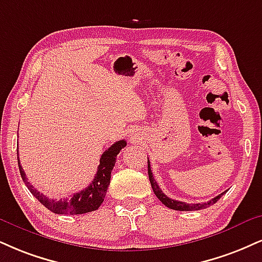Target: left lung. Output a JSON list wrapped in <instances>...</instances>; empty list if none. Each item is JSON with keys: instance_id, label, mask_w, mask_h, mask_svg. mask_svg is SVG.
<instances>
[{"instance_id": "left-lung-1", "label": "left lung", "mask_w": 262, "mask_h": 262, "mask_svg": "<svg viewBox=\"0 0 262 262\" xmlns=\"http://www.w3.org/2000/svg\"><path fill=\"white\" fill-rule=\"evenodd\" d=\"M147 173H149V179H150V183H151V187H152V190H154V193H155V195L157 196V199L161 201V203L165 205V206L169 207V209H172V210H177V211H195V210L206 209V207H209V206H211V205H213L215 203H217L220 198H221V195H223V194L226 193V191H225V193L217 195L216 198H213V199H211L210 201H207V203H201V204L200 203H198V204L183 203V201H178V200L171 199V198L167 196V195L161 190V188L159 187V184H157V182L155 181V178H154L152 172H151L149 159H147Z\"/></svg>"}]
</instances>
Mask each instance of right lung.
I'll list each match as a JSON object with an SVG mask.
<instances>
[{"label": "right lung", "instance_id": "1", "mask_svg": "<svg viewBox=\"0 0 262 262\" xmlns=\"http://www.w3.org/2000/svg\"><path fill=\"white\" fill-rule=\"evenodd\" d=\"M125 145H127V141L125 140L116 141L115 144L111 145V146L101 155L100 165L97 167V173L95 178H94V181L90 183V185H88L86 188L83 189V190L72 195L69 199L66 198V199H61L58 201L49 199L45 195L41 194L40 191H37L36 189L28 182V178L25 177L23 167H21L19 162V156H18L17 154L18 167H19L21 179H23V182L27 184L30 193L33 194L34 196L46 207V209L52 211L53 213H58V215H81V213L91 212V211L97 210L100 207V205L103 203L107 188H108L110 182H111V172L113 167H115L116 157H117L119 151H121Z\"/></svg>", "mask_w": 262, "mask_h": 262}]
</instances>
